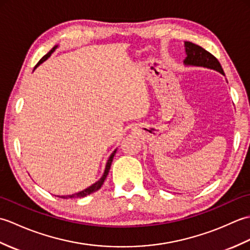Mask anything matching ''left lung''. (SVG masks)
I'll return each mask as SVG.
<instances>
[{"label": "left lung", "instance_id": "left-lung-1", "mask_svg": "<svg viewBox=\"0 0 250 250\" xmlns=\"http://www.w3.org/2000/svg\"><path fill=\"white\" fill-rule=\"evenodd\" d=\"M185 50L186 55H187L184 60V64L186 66L210 68V70L217 71L225 75L219 61L208 51L202 48L201 46L191 43V42H185Z\"/></svg>", "mask_w": 250, "mask_h": 250}]
</instances>
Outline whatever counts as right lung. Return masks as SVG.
I'll return each instance as SVG.
<instances>
[{"label": "right lung", "instance_id": "1", "mask_svg": "<svg viewBox=\"0 0 250 250\" xmlns=\"http://www.w3.org/2000/svg\"><path fill=\"white\" fill-rule=\"evenodd\" d=\"M57 48H58V45H56V46L54 47V48H52V49L48 52V54L45 55L43 58H42V59L39 61V63H37V64L35 65L34 70H35V68H36L37 66L41 65L42 63H43L44 61H46L47 59H48V58L51 56L52 52H54ZM116 151H117V149H115L113 152H111V155L109 156L108 160H107V163H106L105 171H104V173H103V175H102V177H101V178L98 180L97 183H94L93 185L90 186V187L86 188V189L83 190V191H79V192H77V193L70 194V195H61L60 198H62V199H73V198H75V199H76V198H84V196H87V195H89V194H91V193L95 192V191H98L101 187H102V185H103V183H104V180L106 179V177H107L108 172H109V168H110V166H111V162H113V159H114V156H115Z\"/></svg>", "mask_w": 250, "mask_h": 250}]
</instances>
